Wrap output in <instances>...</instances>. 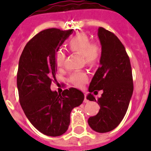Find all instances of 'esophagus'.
Instances as JSON below:
<instances>
[{
	"label": "esophagus",
	"mask_w": 151,
	"mask_h": 151,
	"mask_svg": "<svg viewBox=\"0 0 151 151\" xmlns=\"http://www.w3.org/2000/svg\"><path fill=\"white\" fill-rule=\"evenodd\" d=\"M84 102H85V103H88V100L86 99V93L85 94V99H84Z\"/></svg>",
	"instance_id": "1"
}]
</instances>
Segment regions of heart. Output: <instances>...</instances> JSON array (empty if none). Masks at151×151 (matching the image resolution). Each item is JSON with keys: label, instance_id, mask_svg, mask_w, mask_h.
Wrapping results in <instances>:
<instances>
[{"label": "heart", "instance_id": "heart-1", "mask_svg": "<svg viewBox=\"0 0 151 151\" xmlns=\"http://www.w3.org/2000/svg\"><path fill=\"white\" fill-rule=\"evenodd\" d=\"M70 50L81 55L83 62L89 67H93L99 63L101 56V48L99 44L91 43L89 37L85 34H78L69 41ZM66 54L59 50L55 54V63L58 67H63ZM88 81L87 73L83 71L73 73L70 77V81L76 87H82Z\"/></svg>", "mask_w": 151, "mask_h": 151}]
</instances>
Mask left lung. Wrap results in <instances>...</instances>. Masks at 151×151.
<instances>
[{"label":"left lung","mask_w":151,"mask_h":151,"mask_svg":"<svg viewBox=\"0 0 151 151\" xmlns=\"http://www.w3.org/2000/svg\"><path fill=\"white\" fill-rule=\"evenodd\" d=\"M98 37L102 46L100 66L90 83L87 99L96 101L92 92L103 90L97 99L99 113L88 120L94 131L104 133L112 131L126 114L133 92L130 59L124 45L112 32L99 27Z\"/></svg>","instance_id":"left-lung-1"}]
</instances>
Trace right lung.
<instances>
[{
    "mask_svg": "<svg viewBox=\"0 0 151 151\" xmlns=\"http://www.w3.org/2000/svg\"><path fill=\"white\" fill-rule=\"evenodd\" d=\"M73 29L51 28L36 34L22 51L17 73L20 105L30 123L41 133L59 136L68 129L71 110L80 106L84 94L75 88L61 94L51 90L55 81V54Z\"/></svg>",
    "mask_w": 151,
    "mask_h": 151,
    "instance_id": "add662e5",
    "label": "right lung"
}]
</instances>
